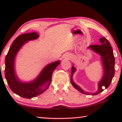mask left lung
Instances as JSON below:
<instances>
[{"mask_svg":"<svg viewBox=\"0 0 122 122\" xmlns=\"http://www.w3.org/2000/svg\"><path fill=\"white\" fill-rule=\"evenodd\" d=\"M100 41L101 43V45H91L89 46L92 50L99 54L101 56L104 71V76L102 79L98 83V91L96 93H92L93 95L99 94L104 91V88L107 89L110 86L115 74V58L112 46L108 41L105 37L101 38ZM75 71L76 69L74 68V66H72L71 76V83L72 85L75 89L78 90L81 93L86 95L89 94V93L84 91L81 87L77 86L73 81L72 76Z\"/></svg>","mask_w":122,"mask_h":122,"instance_id":"8db88e82","label":"left lung"}]
</instances>
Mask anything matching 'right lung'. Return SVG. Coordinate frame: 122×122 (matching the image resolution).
I'll return each mask as SVG.
<instances>
[{
    "label": "right lung",
    "mask_w": 122,
    "mask_h": 122,
    "mask_svg": "<svg viewBox=\"0 0 122 122\" xmlns=\"http://www.w3.org/2000/svg\"><path fill=\"white\" fill-rule=\"evenodd\" d=\"M38 37L36 32L19 36L13 41L5 59V75L10 89L15 94L26 98L37 97L48 89L51 82L53 72L60 63V61H58L48 64L37 78L31 82L22 83L18 80L14 71V60L16 54L25 43Z\"/></svg>",
    "instance_id": "right-lung-1"
}]
</instances>
